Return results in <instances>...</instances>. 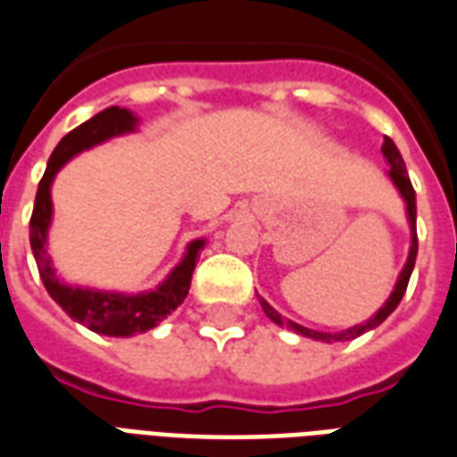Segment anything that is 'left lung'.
I'll use <instances>...</instances> for the list:
<instances>
[{"label":"left lung","mask_w":457,"mask_h":457,"mask_svg":"<svg viewBox=\"0 0 457 457\" xmlns=\"http://www.w3.org/2000/svg\"><path fill=\"white\" fill-rule=\"evenodd\" d=\"M380 152H383V157L387 160V164H390V179L392 184L397 186V191L402 194V198H404V203H407V220H409V229H411V246H409V256H407V263H404V269H402L400 278H397V283H395V290L390 293V297H387V303H385L378 312L368 320L366 324H356V327H351V329H344V332H314V329H307V327H303V324H295L290 322V320H286L283 314L276 312L266 300H259L263 307V312H266V317L271 320V322H276L278 327H288V329H293V332H297L300 337H310V339H317V341H327V344H332V341H349V339H356V337H361V334L370 332V329H375L378 324H383L387 317H390L392 312H395V307L400 305V300L404 297V290H407V283H409V276H411V271H414V262H417V252H419V242H417V194H414V188H411V181H409L407 177V167H404V160H402L400 150H397V145L392 143L390 137H385L383 140V147H380Z\"/></svg>","instance_id":"obj_1"}]
</instances>
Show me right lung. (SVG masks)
Returning a JSON list of instances; mask_svg holds the SVG:
<instances>
[{"mask_svg": "<svg viewBox=\"0 0 457 457\" xmlns=\"http://www.w3.org/2000/svg\"><path fill=\"white\" fill-rule=\"evenodd\" d=\"M137 118L128 108L111 106L101 111L94 118L79 128H74L72 133H67L55 152L50 154L48 169L40 179L38 194H36V205L30 215V249L38 263L43 286L62 307L72 320H77L84 327H89L91 332L106 334V337H133L143 334L177 310L191 288V276H194L195 262L201 254L205 239H194L186 256L181 259L174 271L169 273V278L157 286L150 293H137V295H123V293H101V290L79 288V286H67L55 276V269L50 263L48 256V228L53 220V201H50V186L53 179L62 169L67 160H72L74 154L82 150H89L94 145L104 143L108 137L116 135L133 133Z\"/></svg>", "mask_w": 457, "mask_h": 457, "instance_id": "obj_1", "label": "right lung"}]
</instances>
